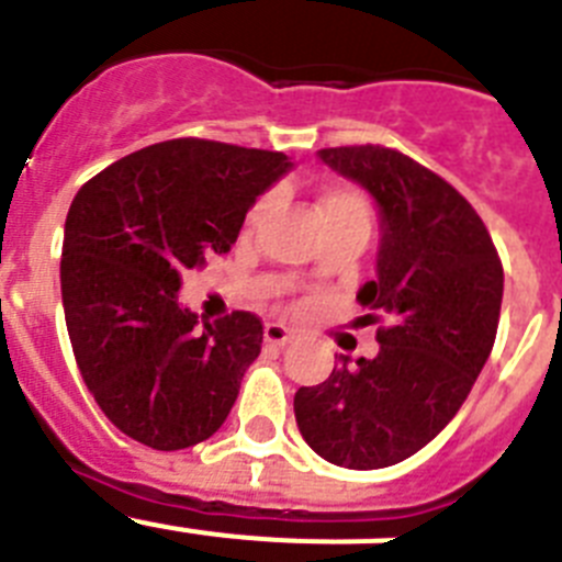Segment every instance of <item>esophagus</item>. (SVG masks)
<instances>
[{
	"label": "esophagus",
	"instance_id": "obj_1",
	"mask_svg": "<svg viewBox=\"0 0 562 562\" xmlns=\"http://www.w3.org/2000/svg\"><path fill=\"white\" fill-rule=\"evenodd\" d=\"M265 340L270 342V346H278V349H281V346H286V342L292 340V331L286 329V326H281V324H267L265 326Z\"/></svg>",
	"mask_w": 562,
	"mask_h": 562
}]
</instances>
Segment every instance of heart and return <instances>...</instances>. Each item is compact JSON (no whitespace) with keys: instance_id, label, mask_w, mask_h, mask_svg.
<instances>
[{"instance_id":"heart-1","label":"heart","mask_w":562,"mask_h":562,"mask_svg":"<svg viewBox=\"0 0 562 562\" xmlns=\"http://www.w3.org/2000/svg\"><path fill=\"white\" fill-rule=\"evenodd\" d=\"M270 205V196H265V200L258 202L250 213V225H256ZM315 207L317 220H321L324 231H329V227H360V231H369L371 227L369 202H366V196H362L360 191H355V188H326V191L317 196Z\"/></svg>"}]
</instances>
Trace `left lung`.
I'll list each match as a JSON object with an SVG mask.
<instances>
[{"mask_svg": "<svg viewBox=\"0 0 562 562\" xmlns=\"http://www.w3.org/2000/svg\"><path fill=\"white\" fill-rule=\"evenodd\" d=\"M380 213L376 276L357 301L385 317L380 351L337 357L329 380L297 389L295 422L321 459L349 470L405 461L445 430L479 380L498 331L504 267L473 205L405 154L321 148Z\"/></svg>", "mask_w": 562, "mask_h": 562, "instance_id": "left-lung-1", "label": "left lung"}]
</instances>
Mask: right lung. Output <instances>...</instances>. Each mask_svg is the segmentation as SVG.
I'll return each instance as SVG.
<instances>
[{
    "mask_svg": "<svg viewBox=\"0 0 562 562\" xmlns=\"http://www.w3.org/2000/svg\"><path fill=\"white\" fill-rule=\"evenodd\" d=\"M295 162L281 151L168 140L103 168L64 225L61 301L83 382L114 428L154 450L211 439L261 351L250 312L205 321L182 272L236 245L245 216Z\"/></svg>",
    "mask_w": 562,
    "mask_h": 562,
    "instance_id": "1",
    "label": "right lung"
}]
</instances>
